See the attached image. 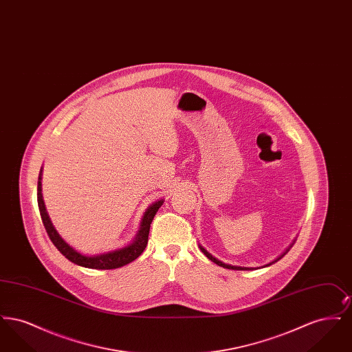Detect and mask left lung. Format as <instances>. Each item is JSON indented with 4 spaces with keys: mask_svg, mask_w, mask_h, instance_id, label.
Returning <instances> with one entry per match:
<instances>
[{
    "mask_svg": "<svg viewBox=\"0 0 352 352\" xmlns=\"http://www.w3.org/2000/svg\"><path fill=\"white\" fill-rule=\"evenodd\" d=\"M294 243H296V239H294V240H293V243H292V244H290V245H289V247H287V248H286V251L283 252V253H281V254H280V256H278V257H277V258H274V260H273V261H270V263H269V264H267V265H264V267H261V268H265V267H269V265H272V264H274V263H277V261H278V260H280V258H283V257H284L285 254H286V253H287V252L290 251V248H292V247H293V244H294ZM199 248H201V251L203 252V253H204V254H206V256H207V257H208V258H210V260H211V261H212V263H215V264H218L219 267H223V268H226V269H232V270H253V269H260V268H248V267H237V265H231V264H226V263H223V261H220V260H218V258H217V257H214V256H212V254H211V253H210V252L206 251V250H204V248H203V247H201V244H199Z\"/></svg>",
    "mask_w": 352,
    "mask_h": 352,
    "instance_id": "1",
    "label": "left lung"
}]
</instances>
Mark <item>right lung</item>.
Segmentation results:
<instances>
[{
	"instance_id": "1",
	"label": "right lung",
	"mask_w": 352,
	"mask_h": 352,
	"mask_svg": "<svg viewBox=\"0 0 352 352\" xmlns=\"http://www.w3.org/2000/svg\"><path fill=\"white\" fill-rule=\"evenodd\" d=\"M42 171L43 170L41 168L39 177H38V188H36V198H38V207H39L41 218H42L43 226L46 228V232L49 234L52 244L71 263H74L79 267H84V268L101 269V270L102 269H116L132 263L146 248L151 221H153V218L155 217L157 211L160 210V207L164 204L165 199L155 201L146 208V211L144 212V217L141 219V223H140V230H138L137 234L134 236L133 240L128 245L121 247L118 250H113V251L98 253V254H84L82 252L76 251L74 247H71L67 241L55 230L50 217L47 214L46 204L43 201Z\"/></svg>"
}]
</instances>
